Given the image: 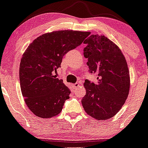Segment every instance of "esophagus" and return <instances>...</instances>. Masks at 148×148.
<instances>
[{
	"label": "esophagus",
	"mask_w": 148,
	"mask_h": 148,
	"mask_svg": "<svg viewBox=\"0 0 148 148\" xmlns=\"http://www.w3.org/2000/svg\"><path fill=\"white\" fill-rule=\"evenodd\" d=\"M72 86H73V88L76 89V88H77V87H78L79 86H80V85H79V83H77V82H76V83L72 84Z\"/></svg>",
	"instance_id": "34e87169"
}]
</instances>
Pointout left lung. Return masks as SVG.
Instances as JSON below:
<instances>
[{
	"label": "left lung",
	"instance_id": "left-lung-1",
	"mask_svg": "<svg viewBox=\"0 0 148 148\" xmlns=\"http://www.w3.org/2000/svg\"><path fill=\"white\" fill-rule=\"evenodd\" d=\"M90 34H89L90 35ZM84 56L91 73H97V84L87 80L82 99L85 112L97 120L114 116L124 104L130 90V74L125 56L115 43L104 35L85 39Z\"/></svg>",
	"mask_w": 148,
	"mask_h": 148
}]
</instances>
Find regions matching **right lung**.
<instances>
[{"label": "right lung", "mask_w": 148, "mask_h": 148, "mask_svg": "<svg viewBox=\"0 0 148 148\" xmlns=\"http://www.w3.org/2000/svg\"><path fill=\"white\" fill-rule=\"evenodd\" d=\"M89 32L58 30L34 39L25 50L20 64V88L27 106L39 118L57 116L69 99L70 90L53 73L63 56L78 47Z\"/></svg>", "instance_id": "right-lung-1"}]
</instances>
